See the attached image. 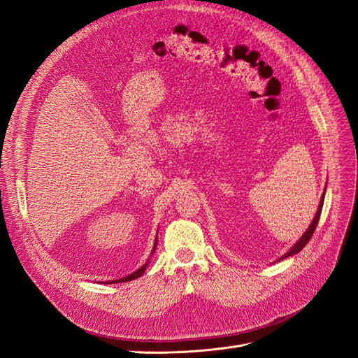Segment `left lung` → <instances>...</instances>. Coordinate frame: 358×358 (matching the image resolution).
Returning a JSON list of instances; mask_svg holds the SVG:
<instances>
[{
	"instance_id": "left-lung-1",
	"label": "left lung",
	"mask_w": 358,
	"mask_h": 358,
	"mask_svg": "<svg viewBox=\"0 0 358 358\" xmlns=\"http://www.w3.org/2000/svg\"><path fill=\"white\" fill-rule=\"evenodd\" d=\"M326 194V192H324ZM324 194H322V200H321V203H320V208H318V210H317V213H315V218H313V221L310 222V225H309V229L306 230V233L303 234L300 239H299V242L292 246L289 251L282 257V258H287V257H289V255H292V254H297V252H300L303 248L306 246V243L312 239V236H313V231H315V229H317V225H318V221H320V216H321V210H322V203H324Z\"/></svg>"
}]
</instances>
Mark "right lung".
<instances>
[{"label":"right lung","instance_id":"add662e5","mask_svg":"<svg viewBox=\"0 0 358 358\" xmlns=\"http://www.w3.org/2000/svg\"><path fill=\"white\" fill-rule=\"evenodd\" d=\"M157 242H158V241H155V245H154V249H152V254H154L155 248H157ZM146 266H148V263H146L145 266L140 267L138 270H136V272H134V273H131L129 276L121 278V279H117V280H112V282H128V280H133V279H136V278H138V276H142V275H143V272L146 270ZM109 284H110V282H109Z\"/></svg>","mask_w":358,"mask_h":358}]
</instances>
